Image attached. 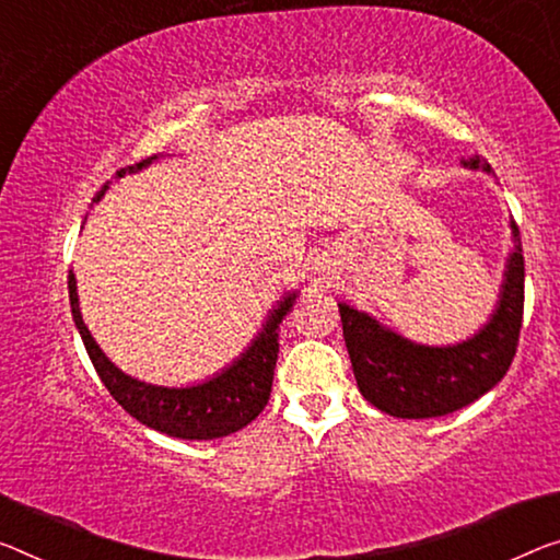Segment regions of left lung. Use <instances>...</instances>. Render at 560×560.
<instances>
[{"instance_id": "1", "label": "left lung", "mask_w": 560, "mask_h": 560, "mask_svg": "<svg viewBox=\"0 0 560 560\" xmlns=\"http://www.w3.org/2000/svg\"><path fill=\"white\" fill-rule=\"evenodd\" d=\"M470 167L490 172L478 154ZM515 250L505 270L503 292L490 323L476 338L455 348H423L385 330L373 317L348 305L340 307L342 338L350 352L352 373L368 402L395 418H441L470 406L486 395L509 368L518 350L523 325L521 232L513 222Z\"/></svg>"}]
</instances>
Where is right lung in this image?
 Wrapping results in <instances>:
<instances>
[{
    "mask_svg": "<svg viewBox=\"0 0 560 560\" xmlns=\"http://www.w3.org/2000/svg\"><path fill=\"white\" fill-rule=\"evenodd\" d=\"M152 160L154 158L142 160L137 167L150 165ZM127 170L135 167H122L117 172V177H122ZM105 190L107 185L100 190L97 200L105 195ZM67 285H70L74 325L82 335V342L88 348V355L94 370H97L100 381L105 383L112 398L130 412L132 418L140 420L142 425L160 430V433H167L172 438H185V441H210V438L230 435L247 423H253L262 408L268 406L275 363H278L280 350V323L292 310V300H295L292 295H288L272 310L262 332L253 342V348L225 373L212 377L210 383L195 385V388H158V385L135 381V377L125 375L122 370L109 363L82 320L72 272Z\"/></svg>",
    "mask_w": 560,
    "mask_h": 560,
    "instance_id": "1",
    "label": "right lung"
}]
</instances>
